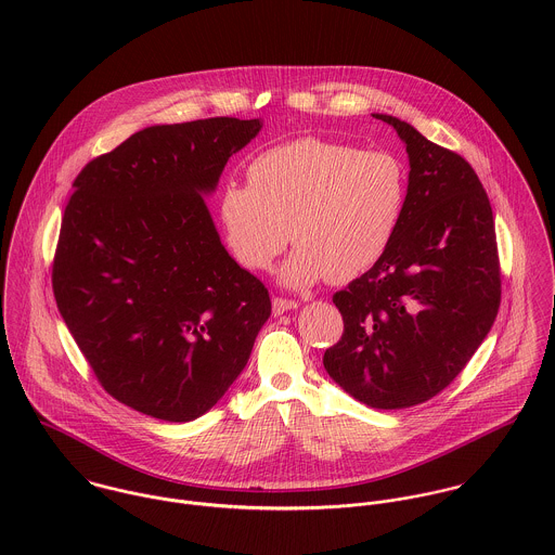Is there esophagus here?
Instances as JSON below:
<instances>
[{"instance_id": "34e87169", "label": "esophagus", "mask_w": 555, "mask_h": 555, "mask_svg": "<svg viewBox=\"0 0 555 555\" xmlns=\"http://www.w3.org/2000/svg\"><path fill=\"white\" fill-rule=\"evenodd\" d=\"M297 308H299L297 301L282 299V297H275V299H273V314H275V317H282V314H286V312H291V310H297Z\"/></svg>"}]
</instances>
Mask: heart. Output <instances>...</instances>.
<instances>
[{"label":"heart","mask_w":555,"mask_h":555,"mask_svg":"<svg viewBox=\"0 0 555 555\" xmlns=\"http://www.w3.org/2000/svg\"><path fill=\"white\" fill-rule=\"evenodd\" d=\"M247 179L220 190L224 241L238 264L267 271L293 238L297 247L280 269L291 288L326 275L348 282L372 269L396 237L408 203L403 159L324 139L264 150L249 162Z\"/></svg>","instance_id":"b5f03b06"}]
</instances>
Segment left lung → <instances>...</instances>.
Masks as SVG:
<instances>
[{
  "label": "left lung",
  "mask_w": 555,
  "mask_h": 555,
  "mask_svg": "<svg viewBox=\"0 0 555 555\" xmlns=\"http://www.w3.org/2000/svg\"><path fill=\"white\" fill-rule=\"evenodd\" d=\"M410 162L408 203L383 258L333 295L341 339L326 374L361 403L399 410L447 389L473 359L500 308L489 198L475 168L393 115Z\"/></svg>",
  "instance_id": "1"
}]
</instances>
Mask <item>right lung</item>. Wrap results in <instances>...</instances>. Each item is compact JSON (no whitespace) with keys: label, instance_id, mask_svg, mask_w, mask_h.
I'll list each match as a JSON object with an SVG mask.
<instances>
[{"label":"right lung","instance_id":"right-lung-1","mask_svg":"<svg viewBox=\"0 0 555 555\" xmlns=\"http://www.w3.org/2000/svg\"><path fill=\"white\" fill-rule=\"evenodd\" d=\"M260 128L235 117L150 126L75 179L55 301L104 391L147 416L209 412L271 317L264 284L227 251L205 201Z\"/></svg>","mask_w":555,"mask_h":555}]
</instances>
